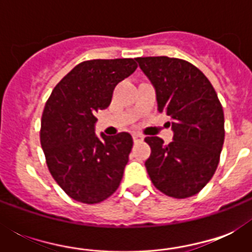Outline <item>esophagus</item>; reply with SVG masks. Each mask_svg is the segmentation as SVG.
I'll use <instances>...</instances> for the list:
<instances>
[{"instance_id":"esophagus-1","label":"esophagus","mask_w":252,"mask_h":252,"mask_svg":"<svg viewBox=\"0 0 252 252\" xmlns=\"http://www.w3.org/2000/svg\"><path fill=\"white\" fill-rule=\"evenodd\" d=\"M144 140V137H142L141 134H138V133H133V141L134 142H140Z\"/></svg>"}]
</instances>
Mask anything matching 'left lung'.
<instances>
[{"instance_id": "left-lung-1", "label": "left lung", "mask_w": 252, "mask_h": 252, "mask_svg": "<svg viewBox=\"0 0 252 252\" xmlns=\"http://www.w3.org/2000/svg\"><path fill=\"white\" fill-rule=\"evenodd\" d=\"M156 90L158 111L170 116L174 137H146L152 153L146 171L157 189L175 199L196 195L212 179L222 150V106L207 77L174 57H137Z\"/></svg>"}]
</instances>
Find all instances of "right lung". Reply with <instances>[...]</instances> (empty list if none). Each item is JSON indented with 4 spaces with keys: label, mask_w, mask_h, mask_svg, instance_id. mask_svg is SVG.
I'll list each match as a JSON object with an SVG mask.
<instances>
[{
    "label": "right lung",
    "mask_w": 252,
    "mask_h": 252,
    "mask_svg": "<svg viewBox=\"0 0 252 252\" xmlns=\"http://www.w3.org/2000/svg\"><path fill=\"white\" fill-rule=\"evenodd\" d=\"M136 68L133 59L81 63L56 85L45 103L40 142L47 166L65 193L77 201L100 203L122 182L132 136L126 132L96 136L95 115L110 106L115 86Z\"/></svg>",
    "instance_id": "right-lung-1"
}]
</instances>
